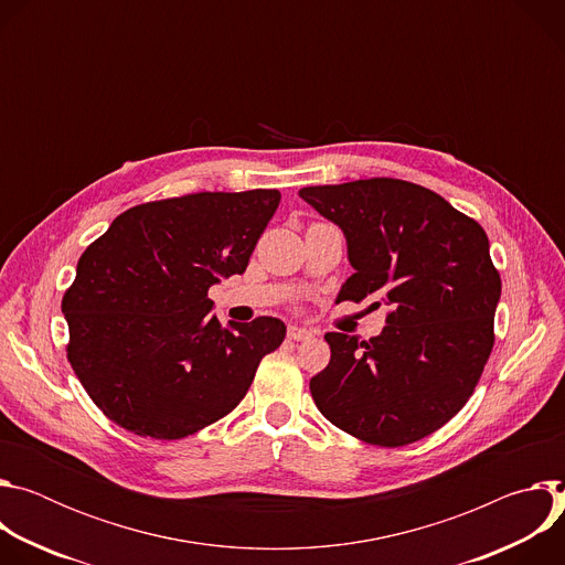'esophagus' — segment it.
<instances>
[{
	"mask_svg": "<svg viewBox=\"0 0 565 565\" xmlns=\"http://www.w3.org/2000/svg\"><path fill=\"white\" fill-rule=\"evenodd\" d=\"M315 338V331L310 329H301V327H288V340H295V342H306V340H312Z\"/></svg>",
	"mask_w": 565,
	"mask_h": 565,
	"instance_id": "esophagus-1",
	"label": "esophagus"
}]
</instances>
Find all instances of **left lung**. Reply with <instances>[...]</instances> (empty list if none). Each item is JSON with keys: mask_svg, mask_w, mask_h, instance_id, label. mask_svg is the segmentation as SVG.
Returning a JSON list of instances; mask_svg holds the SVG:
<instances>
[{"mask_svg": "<svg viewBox=\"0 0 565 565\" xmlns=\"http://www.w3.org/2000/svg\"><path fill=\"white\" fill-rule=\"evenodd\" d=\"M299 196L347 236L355 273L338 301L388 308L369 342L324 335L331 362L310 380L317 409L369 445L434 434L465 407L494 347L501 275L486 230L399 179L315 185Z\"/></svg>", "mask_w": 565, "mask_h": 565, "instance_id": "1", "label": "left lung"}]
</instances>
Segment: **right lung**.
I'll use <instances>...</instances> for the list:
<instances>
[{
  "mask_svg": "<svg viewBox=\"0 0 565 565\" xmlns=\"http://www.w3.org/2000/svg\"><path fill=\"white\" fill-rule=\"evenodd\" d=\"M279 201L250 190L142 203L83 253L62 297L66 358L109 420L179 440L244 399L286 327L277 317L221 327L207 290L246 273Z\"/></svg>",
  "mask_w": 565,
  "mask_h": 565,
  "instance_id": "1",
  "label": "right lung"
}]
</instances>
